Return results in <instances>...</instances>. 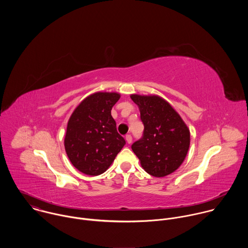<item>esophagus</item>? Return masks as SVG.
Here are the masks:
<instances>
[{
  "instance_id": "obj_1",
  "label": "esophagus",
  "mask_w": 248,
  "mask_h": 248,
  "mask_svg": "<svg viewBox=\"0 0 248 248\" xmlns=\"http://www.w3.org/2000/svg\"><path fill=\"white\" fill-rule=\"evenodd\" d=\"M125 140H126V142H127L128 144H130V143L132 142V137H131V135L127 134V135L125 136Z\"/></svg>"
}]
</instances>
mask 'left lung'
Wrapping results in <instances>:
<instances>
[{
	"mask_svg": "<svg viewBox=\"0 0 248 248\" xmlns=\"http://www.w3.org/2000/svg\"><path fill=\"white\" fill-rule=\"evenodd\" d=\"M144 124L143 137L131 145L149 174L163 178L185 161L190 145L189 128L169 102L158 95L131 94Z\"/></svg>",
	"mask_w": 248,
	"mask_h": 248,
	"instance_id": "1",
	"label": "left lung"
}]
</instances>
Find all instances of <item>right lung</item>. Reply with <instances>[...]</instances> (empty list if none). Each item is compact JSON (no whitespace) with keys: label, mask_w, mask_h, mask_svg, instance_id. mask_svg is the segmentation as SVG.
I'll use <instances>...</instances> for the list:
<instances>
[{"label":"right lung","mask_w":248,"mask_h":248,"mask_svg":"<svg viewBox=\"0 0 248 248\" xmlns=\"http://www.w3.org/2000/svg\"><path fill=\"white\" fill-rule=\"evenodd\" d=\"M120 98L118 92H95L79 103L67 122L66 155L76 169L87 175L107 170L125 144L111 115Z\"/></svg>","instance_id":"obj_1"}]
</instances>
